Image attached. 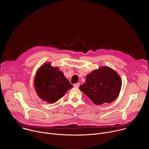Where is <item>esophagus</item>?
I'll return each mask as SVG.
<instances>
[{"instance_id": "34e87169", "label": "esophagus", "mask_w": 149, "mask_h": 149, "mask_svg": "<svg viewBox=\"0 0 149 149\" xmlns=\"http://www.w3.org/2000/svg\"><path fill=\"white\" fill-rule=\"evenodd\" d=\"M79 86H80V83H79V82H78V83H77V84H75L74 86L75 87H76V88H78V87H79Z\"/></svg>"}]
</instances>
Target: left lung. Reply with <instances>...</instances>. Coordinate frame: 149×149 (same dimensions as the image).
Wrapping results in <instances>:
<instances>
[{
    "label": "left lung",
    "mask_w": 149,
    "mask_h": 149,
    "mask_svg": "<svg viewBox=\"0 0 149 149\" xmlns=\"http://www.w3.org/2000/svg\"><path fill=\"white\" fill-rule=\"evenodd\" d=\"M119 75L109 67H101L87 75L79 88L96 105L110 103L118 96L121 88Z\"/></svg>",
    "instance_id": "8db88e82"
}]
</instances>
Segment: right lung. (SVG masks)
<instances>
[{
    "label": "right lung",
    "instance_id": "add662e5",
    "mask_svg": "<svg viewBox=\"0 0 149 149\" xmlns=\"http://www.w3.org/2000/svg\"><path fill=\"white\" fill-rule=\"evenodd\" d=\"M34 87L38 95L42 100L55 103L72 87L63 73L50 63L42 65L37 71Z\"/></svg>",
    "mask_w": 149,
    "mask_h": 149
}]
</instances>
